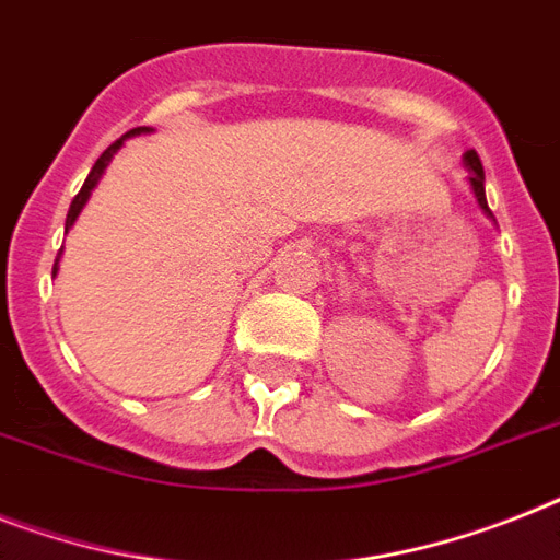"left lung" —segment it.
Wrapping results in <instances>:
<instances>
[{
    "label": "left lung",
    "mask_w": 560,
    "mask_h": 560,
    "mask_svg": "<svg viewBox=\"0 0 560 560\" xmlns=\"http://www.w3.org/2000/svg\"><path fill=\"white\" fill-rule=\"evenodd\" d=\"M463 163H466V170H469V184H471V192H475L477 198V207L483 209L486 215L494 218L492 215V209H489V203H486V175H483V163H480V158H477L475 149H469V152L463 154Z\"/></svg>",
    "instance_id": "obj_1"
}]
</instances>
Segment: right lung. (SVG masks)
Listing matches in <instances>:
<instances>
[{
  "label": "right lung",
  "mask_w": 560,
  "mask_h": 560,
  "mask_svg": "<svg viewBox=\"0 0 560 560\" xmlns=\"http://www.w3.org/2000/svg\"><path fill=\"white\" fill-rule=\"evenodd\" d=\"M140 131H149V129H143V126H140V129H131L129 135H122L120 140H115V143H112V147H108L106 152L100 154L97 163L91 166L89 177H85L83 189H80V192L74 195V201H71V209H68V218H66V233H68V230H71V226H74L77 215L83 212L85 201H89V198H91V189H94V186L100 184V177H103V172H106V166H108V163H112V158H115V154H117V149L122 147V140L131 138V135H140ZM57 265H59V256H57V261H54V276H57Z\"/></svg>",
  "instance_id": "right-lung-1"
}]
</instances>
